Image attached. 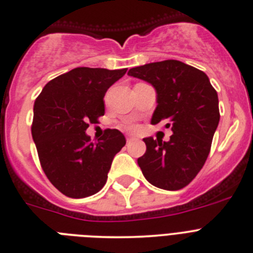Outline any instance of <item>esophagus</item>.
Here are the masks:
<instances>
[{"label":"esophagus","mask_w":253,"mask_h":253,"mask_svg":"<svg viewBox=\"0 0 253 253\" xmlns=\"http://www.w3.org/2000/svg\"><path fill=\"white\" fill-rule=\"evenodd\" d=\"M134 138V136H132V134H127L126 136V139H127V142L128 141H132V139Z\"/></svg>","instance_id":"esophagus-1"}]
</instances>
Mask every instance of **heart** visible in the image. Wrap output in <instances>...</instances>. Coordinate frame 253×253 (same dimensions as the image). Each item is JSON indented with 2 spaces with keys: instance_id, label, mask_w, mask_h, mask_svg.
<instances>
[{
  "instance_id": "b5f03b06",
  "label": "heart",
  "mask_w": 253,
  "mask_h": 253,
  "mask_svg": "<svg viewBox=\"0 0 253 253\" xmlns=\"http://www.w3.org/2000/svg\"><path fill=\"white\" fill-rule=\"evenodd\" d=\"M126 128H128V129H133V128H134V126H133V125H131V124H127V125H126Z\"/></svg>"
}]
</instances>
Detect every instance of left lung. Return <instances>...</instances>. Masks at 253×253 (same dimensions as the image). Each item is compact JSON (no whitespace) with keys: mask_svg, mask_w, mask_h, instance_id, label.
I'll return each instance as SVG.
<instances>
[{"mask_svg":"<svg viewBox=\"0 0 253 253\" xmlns=\"http://www.w3.org/2000/svg\"><path fill=\"white\" fill-rule=\"evenodd\" d=\"M129 77L156 89L151 124L167 121L168 142L143 138L146 153L137 159L144 178L157 188L179 190L204 166L220 121L217 92L202 70L179 60H163L129 69Z\"/></svg>","mask_w":253,"mask_h":253,"instance_id":"1","label":"left lung"}]
</instances>
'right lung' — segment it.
I'll return each instance as SVG.
<instances>
[{
  "instance_id": "add662e5",
  "label": "right lung",
  "mask_w": 253,
  "mask_h": 253,
  "mask_svg": "<svg viewBox=\"0 0 253 253\" xmlns=\"http://www.w3.org/2000/svg\"><path fill=\"white\" fill-rule=\"evenodd\" d=\"M126 72L75 68L50 80L34 102L32 136L42 168L67 197L86 198L101 190L112 159L126 144L119 129H106L97 143L85 132L104 116L105 94Z\"/></svg>"
}]
</instances>
